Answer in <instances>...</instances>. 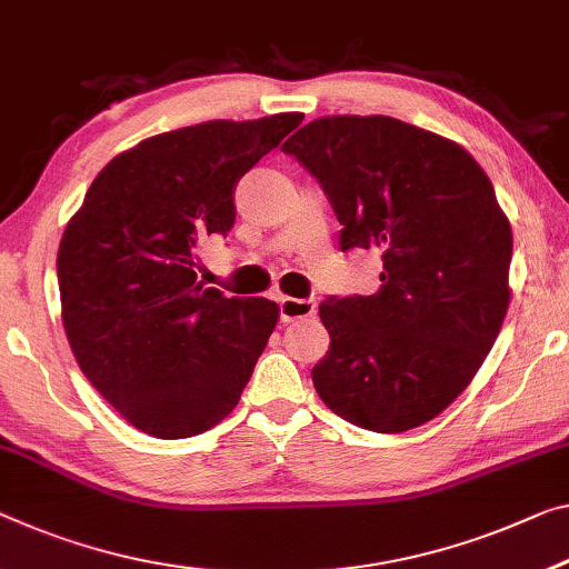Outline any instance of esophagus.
<instances>
[{
  "instance_id": "esophagus-1",
  "label": "esophagus",
  "mask_w": 569,
  "mask_h": 569,
  "mask_svg": "<svg viewBox=\"0 0 569 569\" xmlns=\"http://www.w3.org/2000/svg\"><path fill=\"white\" fill-rule=\"evenodd\" d=\"M312 315H315L312 300H302V297H282V300H279V318H282V322L312 318Z\"/></svg>"
}]
</instances>
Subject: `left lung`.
<instances>
[{
	"label": "left lung",
	"mask_w": 569,
	"mask_h": 569,
	"mask_svg": "<svg viewBox=\"0 0 569 569\" xmlns=\"http://www.w3.org/2000/svg\"><path fill=\"white\" fill-rule=\"evenodd\" d=\"M333 203L340 249H381V290L330 297L318 397L363 430L430 422L486 361L511 302L513 236L466 147L381 117H320L287 139Z\"/></svg>",
	"instance_id": "left-lung-1"
}]
</instances>
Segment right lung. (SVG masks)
I'll use <instances>...</instances> for the list:
<instances>
[{"mask_svg":"<svg viewBox=\"0 0 569 569\" xmlns=\"http://www.w3.org/2000/svg\"><path fill=\"white\" fill-rule=\"evenodd\" d=\"M302 113L213 119L154 134L91 182L58 249L63 328L96 391L160 440L233 412L279 320L267 297L196 274L198 243L233 226V186Z\"/></svg>","mask_w":569,"mask_h":569,"instance_id":"right-lung-1","label":"right lung"}]
</instances>
